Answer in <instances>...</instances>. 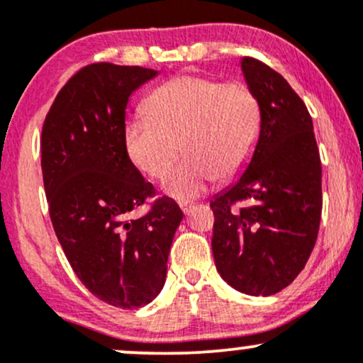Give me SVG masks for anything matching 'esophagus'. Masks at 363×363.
Returning <instances> with one entry per match:
<instances>
[{
    "instance_id": "1",
    "label": "esophagus",
    "mask_w": 363,
    "mask_h": 363,
    "mask_svg": "<svg viewBox=\"0 0 363 363\" xmlns=\"http://www.w3.org/2000/svg\"><path fill=\"white\" fill-rule=\"evenodd\" d=\"M179 206H181V210L184 211V213H187V210H189V208L193 205H191L189 201H179Z\"/></svg>"
}]
</instances>
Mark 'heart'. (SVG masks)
Masks as SVG:
<instances>
[{"mask_svg":"<svg viewBox=\"0 0 363 363\" xmlns=\"http://www.w3.org/2000/svg\"><path fill=\"white\" fill-rule=\"evenodd\" d=\"M143 111L124 131L128 155L141 172L164 179L184 153L164 184L179 201L203 194L216 177L237 176L259 138V99L240 80L181 74L157 86Z\"/></svg>","mask_w":363,"mask_h":363,"instance_id":"obj_1","label":"heart"}]
</instances>
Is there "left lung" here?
Segmentation results:
<instances>
[{"mask_svg":"<svg viewBox=\"0 0 363 363\" xmlns=\"http://www.w3.org/2000/svg\"><path fill=\"white\" fill-rule=\"evenodd\" d=\"M242 72L261 104L259 140L239 181L210 203L211 249L228 285L268 297L298 277L314 249L320 157L309 111L289 82L256 57H242Z\"/></svg>","mask_w":363,"mask_h":363,"instance_id":"1","label":"left lung"}]
</instances>
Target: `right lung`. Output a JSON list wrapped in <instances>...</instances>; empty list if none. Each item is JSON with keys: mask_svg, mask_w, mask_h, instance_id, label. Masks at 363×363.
Instances as JSON below:
<instances>
[{"mask_svg": "<svg viewBox=\"0 0 363 363\" xmlns=\"http://www.w3.org/2000/svg\"><path fill=\"white\" fill-rule=\"evenodd\" d=\"M155 74L112 62L83 66L56 95L40 136L49 216L66 259L95 297L119 309L160 294L182 220L174 199L157 198L124 141L129 95ZM143 204L147 213L131 219Z\"/></svg>", "mask_w": 363, "mask_h": 363, "instance_id": "obj_1", "label": "right lung"}]
</instances>
